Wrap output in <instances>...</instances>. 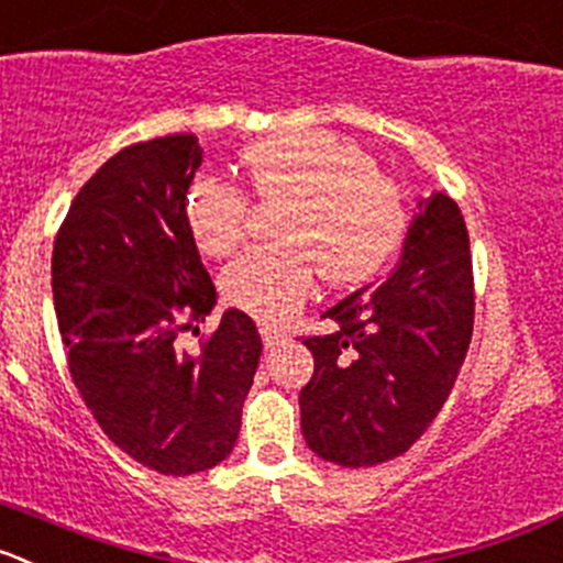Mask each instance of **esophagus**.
<instances>
[{
	"instance_id": "esophagus-1",
	"label": "esophagus",
	"mask_w": 563,
	"mask_h": 563,
	"mask_svg": "<svg viewBox=\"0 0 563 563\" xmlns=\"http://www.w3.org/2000/svg\"><path fill=\"white\" fill-rule=\"evenodd\" d=\"M261 339H264L266 350H272V346L280 344L283 341V330L272 328V324H261Z\"/></svg>"
}]
</instances>
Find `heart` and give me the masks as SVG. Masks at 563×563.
I'll use <instances>...</instances> for the list:
<instances>
[{
  "instance_id": "heart-1",
  "label": "heart",
  "mask_w": 563,
  "mask_h": 563,
  "mask_svg": "<svg viewBox=\"0 0 563 563\" xmlns=\"http://www.w3.org/2000/svg\"><path fill=\"white\" fill-rule=\"evenodd\" d=\"M250 191L283 202V244L241 255L224 269L228 306L266 324L286 322L311 297L317 269L330 286L375 280L411 224L400 183L375 172L353 141L322 130L275 133L241 150ZM250 197L230 183L199 177L186 197V222L205 255L224 257L246 239Z\"/></svg>"
}]
</instances>
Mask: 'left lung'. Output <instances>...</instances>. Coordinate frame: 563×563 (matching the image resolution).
Segmentation results:
<instances>
[{
	"instance_id": "8db88e82",
	"label": "left lung",
	"mask_w": 563,
	"mask_h": 563,
	"mask_svg": "<svg viewBox=\"0 0 563 563\" xmlns=\"http://www.w3.org/2000/svg\"><path fill=\"white\" fill-rule=\"evenodd\" d=\"M328 335H308L313 377L299 391L308 448L339 466L406 453L448 402L475 322L470 233L459 205L419 202L400 266L341 299Z\"/></svg>"
}]
</instances>
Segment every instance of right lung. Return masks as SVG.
Here are the masks:
<instances>
[{"instance_id": "add662e5", "label": "right lung", "mask_w": 563, "mask_h": 563, "mask_svg": "<svg viewBox=\"0 0 563 563\" xmlns=\"http://www.w3.org/2000/svg\"><path fill=\"white\" fill-rule=\"evenodd\" d=\"M199 163L191 133L124 146L80 188L52 250L71 380L115 448L161 475L205 472L233 453L264 350L239 308L199 353L177 341L217 306L186 222Z\"/></svg>"}]
</instances>
